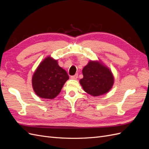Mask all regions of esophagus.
I'll return each mask as SVG.
<instances>
[{
  "label": "esophagus",
  "instance_id": "34e87169",
  "mask_svg": "<svg viewBox=\"0 0 149 149\" xmlns=\"http://www.w3.org/2000/svg\"><path fill=\"white\" fill-rule=\"evenodd\" d=\"M78 74H74V75H73V76H71V79H76L78 78Z\"/></svg>",
  "mask_w": 149,
  "mask_h": 149
}]
</instances>
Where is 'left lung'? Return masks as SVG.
<instances>
[{
  "mask_svg": "<svg viewBox=\"0 0 149 149\" xmlns=\"http://www.w3.org/2000/svg\"><path fill=\"white\" fill-rule=\"evenodd\" d=\"M83 78L79 82L85 92L93 96L107 93L114 83L111 71L100 63L90 61L83 69Z\"/></svg>",
  "mask_w": 149,
  "mask_h": 149,
  "instance_id": "1",
  "label": "left lung"
}]
</instances>
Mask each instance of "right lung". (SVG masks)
I'll list each match as a JSON object with an SVG mask.
<instances>
[{
  "instance_id": "obj_1",
  "label": "right lung",
  "mask_w": 149,
  "mask_h": 149,
  "mask_svg": "<svg viewBox=\"0 0 149 149\" xmlns=\"http://www.w3.org/2000/svg\"><path fill=\"white\" fill-rule=\"evenodd\" d=\"M68 79L66 71L59 66L57 61L48 56L39 65L33 75V88L39 97L53 99Z\"/></svg>"
}]
</instances>
